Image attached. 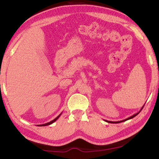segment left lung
<instances>
[{"instance_id":"obj_1","label":"left lung","mask_w":159,"mask_h":159,"mask_svg":"<svg viewBox=\"0 0 159 159\" xmlns=\"http://www.w3.org/2000/svg\"><path fill=\"white\" fill-rule=\"evenodd\" d=\"M143 106L144 105H143V107H141V109H140V110L139 111V112H138V113H136L135 114H134V115H132V116H131L130 117H129V118H127V119H125V120H121V121H115V122H114V121H108V120H105V121H106V122H107V123H122V122H124V121H126V120H130V119H132L133 117H134V116H137V115H138V114H139V113L140 112V111L142 110V109H143Z\"/></svg>"}]
</instances>
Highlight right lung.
Masks as SVG:
<instances>
[{"label": "right lung", "instance_id": "1", "mask_svg": "<svg viewBox=\"0 0 159 159\" xmlns=\"http://www.w3.org/2000/svg\"><path fill=\"white\" fill-rule=\"evenodd\" d=\"M61 114H62V113H61ZM61 114H60L59 116H57V117L55 118V119H54V120H52V121H51V122H49V123H45V124H42V125H39V126H45V125H51V124H52L53 123H54V122H55L56 120H57L58 118L60 117V116H61Z\"/></svg>", "mask_w": 159, "mask_h": 159}]
</instances>
